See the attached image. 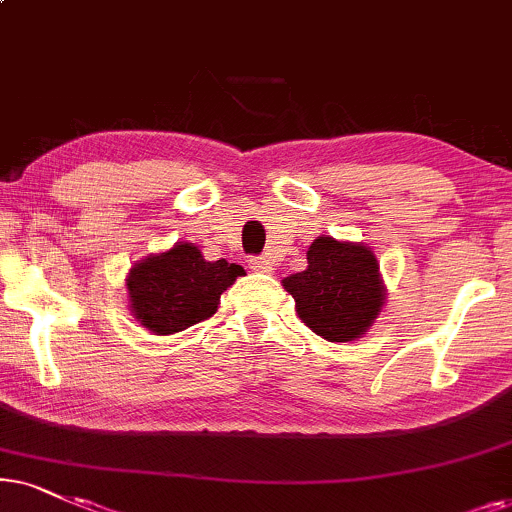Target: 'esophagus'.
Masks as SVG:
<instances>
[{"instance_id": "1", "label": "esophagus", "mask_w": 512, "mask_h": 512, "mask_svg": "<svg viewBox=\"0 0 512 512\" xmlns=\"http://www.w3.org/2000/svg\"><path fill=\"white\" fill-rule=\"evenodd\" d=\"M250 269L252 271H271L274 269V262L269 257H250Z\"/></svg>"}]
</instances>
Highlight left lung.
Instances as JSON below:
<instances>
[{
  "instance_id": "8db88e82",
  "label": "left lung",
  "mask_w": 512,
  "mask_h": 512,
  "mask_svg": "<svg viewBox=\"0 0 512 512\" xmlns=\"http://www.w3.org/2000/svg\"><path fill=\"white\" fill-rule=\"evenodd\" d=\"M295 312L328 342L366 335L385 304V283L373 250L364 243L319 236L307 250V269L283 278Z\"/></svg>"
}]
</instances>
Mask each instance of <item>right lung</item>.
<instances>
[{
    "instance_id": "1",
    "label": "right lung",
    "mask_w": 512,
    "mask_h": 512,
    "mask_svg": "<svg viewBox=\"0 0 512 512\" xmlns=\"http://www.w3.org/2000/svg\"><path fill=\"white\" fill-rule=\"evenodd\" d=\"M243 274L241 264L208 262L198 245L181 241L129 269L127 307L146 331L174 335L210 319L224 290Z\"/></svg>"
}]
</instances>
